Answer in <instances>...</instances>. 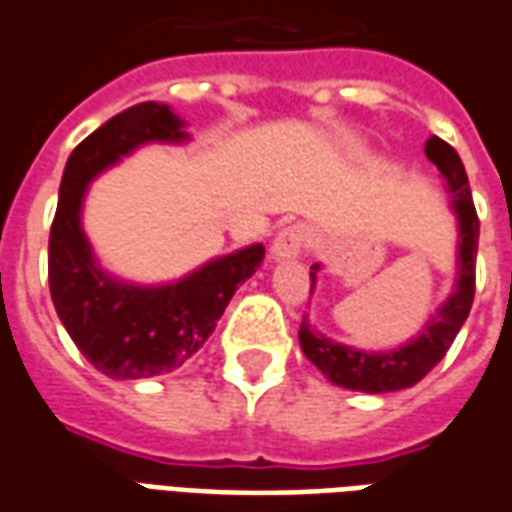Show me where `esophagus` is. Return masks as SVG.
I'll list each match as a JSON object with an SVG mask.
<instances>
[{
    "label": "esophagus",
    "instance_id": "obj_1",
    "mask_svg": "<svg viewBox=\"0 0 512 512\" xmlns=\"http://www.w3.org/2000/svg\"><path fill=\"white\" fill-rule=\"evenodd\" d=\"M307 244V227L305 224H288L277 232V238L271 241V260L282 263V260H293Z\"/></svg>",
    "mask_w": 512,
    "mask_h": 512
}]
</instances>
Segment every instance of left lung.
Segmentation results:
<instances>
[{
    "label": "left lung",
    "instance_id": "left-lung-1",
    "mask_svg": "<svg viewBox=\"0 0 512 512\" xmlns=\"http://www.w3.org/2000/svg\"><path fill=\"white\" fill-rule=\"evenodd\" d=\"M424 152L435 163V169L441 171L446 191H449V207L457 219V274L455 288L446 296L435 316L424 321V327L416 338H410L402 346L393 349H357L338 343L330 335L318 330L316 324H310V318H302L299 327V343L302 352L313 366L335 385L349 388V391L363 393H391L402 388H413L421 382L432 368L438 366L443 355L449 352V346L455 341L460 327L466 324L468 310L474 302V266H477V244H480V219L474 210V199L468 191V177L463 169V160L452 146L432 135ZM318 271L321 266L310 268V291L316 288Z\"/></svg>",
    "mask_w": 512,
    "mask_h": 512
}]
</instances>
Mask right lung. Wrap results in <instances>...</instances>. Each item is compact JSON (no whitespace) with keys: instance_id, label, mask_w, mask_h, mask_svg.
<instances>
[{"instance_id":"add662e5","label":"right lung","mask_w":512,"mask_h":512,"mask_svg":"<svg viewBox=\"0 0 512 512\" xmlns=\"http://www.w3.org/2000/svg\"><path fill=\"white\" fill-rule=\"evenodd\" d=\"M185 141H191L185 121L169 105L141 102L91 132L69 155L60 180L49 232V291L71 341L113 380H146L180 368L266 255L263 244L244 246L160 285L121 280L102 268L82 230L88 185L138 146Z\"/></svg>"}]
</instances>
